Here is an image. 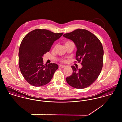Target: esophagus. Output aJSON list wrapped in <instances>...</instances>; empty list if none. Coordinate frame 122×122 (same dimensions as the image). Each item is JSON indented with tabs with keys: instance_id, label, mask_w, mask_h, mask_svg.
Listing matches in <instances>:
<instances>
[{
	"instance_id": "obj_1",
	"label": "esophagus",
	"mask_w": 122,
	"mask_h": 122,
	"mask_svg": "<svg viewBox=\"0 0 122 122\" xmlns=\"http://www.w3.org/2000/svg\"><path fill=\"white\" fill-rule=\"evenodd\" d=\"M59 67L61 68H65L66 67L65 66H64V65H59Z\"/></svg>"
}]
</instances>
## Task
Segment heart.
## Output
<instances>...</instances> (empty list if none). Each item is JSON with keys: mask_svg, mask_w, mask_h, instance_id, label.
<instances>
[{"mask_svg": "<svg viewBox=\"0 0 122 122\" xmlns=\"http://www.w3.org/2000/svg\"><path fill=\"white\" fill-rule=\"evenodd\" d=\"M71 42V41H66V42H65V44H67V43H69V42ZM56 48V46H55L54 48V50H55ZM61 62H63V63H66V62H67V60H66V59H65V58H63V59H61Z\"/></svg>", "mask_w": 122, "mask_h": 122, "instance_id": "heart-1", "label": "heart"}]
</instances>
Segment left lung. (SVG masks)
I'll list each match as a JSON object with an SVG mask.
<instances>
[{
    "instance_id": "left-lung-1",
    "label": "left lung",
    "mask_w": 122,
    "mask_h": 122,
    "mask_svg": "<svg viewBox=\"0 0 122 122\" xmlns=\"http://www.w3.org/2000/svg\"><path fill=\"white\" fill-rule=\"evenodd\" d=\"M63 36L73 41L77 49L76 59L81 61V69L71 66L72 74L66 78L68 84L78 89L86 88L100 75L103 62V49L99 39L86 29H77Z\"/></svg>"
}]
</instances>
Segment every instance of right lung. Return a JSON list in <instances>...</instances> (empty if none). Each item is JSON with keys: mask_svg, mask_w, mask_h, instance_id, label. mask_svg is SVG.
<instances>
[{"mask_svg": "<svg viewBox=\"0 0 122 122\" xmlns=\"http://www.w3.org/2000/svg\"><path fill=\"white\" fill-rule=\"evenodd\" d=\"M63 34L36 29L23 39L19 51V66L23 77L31 85L41 86L52 79L58 66L54 63L43 65L42 56L50 51L53 42Z\"/></svg>", "mask_w": 122, "mask_h": 122, "instance_id": "obj_1", "label": "right lung"}]
</instances>
